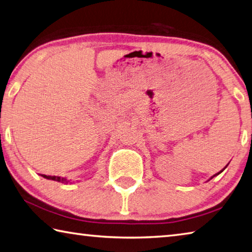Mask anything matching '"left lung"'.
<instances>
[{
	"label": "left lung",
	"mask_w": 252,
	"mask_h": 252,
	"mask_svg": "<svg viewBox=\"0 0 252 252\" xmlns=\"http://www.w3.org/2000/svg\"><path fill=\"white\" fill-rule=\"evenodd\" d=\"M227 166H228V164H227V165H226V167H227ZM226 167H225V168H226ZM225 168H223V170H225ZM223 170H222V171H223ZM222 171H220V172H218L217 174H215V175H214V176H212V177H210V180H212V178H213V177H215V176H216V175H218V174H220V173H221Z\"/></svg>",
	"instance_id": "obj_1"
}]
</instances>
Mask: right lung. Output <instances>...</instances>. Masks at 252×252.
<instances>
[{"label":"right lung","instance_id":"1","mask_svg":"<svg viewBox=\"0 0 252 252\" xmlns=\"http://www.w3.org/2000/svg\"><path fill=\"white\" fill-rule=\"evenodd\" d=\"M42 176L44 178H47V180H52V181H57V182H62V183H68L69 181H67L65 177H59V176H49V175H44L42 174Z\"/></svg>","mask_w":252,"mask_h":252}]
</instances>
